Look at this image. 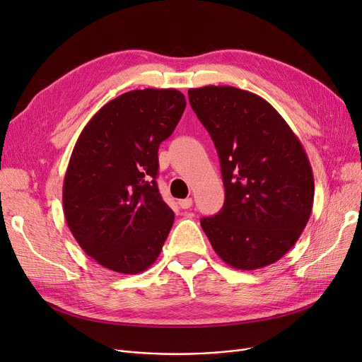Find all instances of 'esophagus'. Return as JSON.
I'll list each match as a JSON object with an SVG mask.
<instances>
[{
	"instance_id": "34e87169",
	"label": "esophagus",
	"mask_w": 362,
	"mask_h": 362,
	"mask_svg": "<svg viewBox=\"0 0 362 362\" xmlns=\"http://www.w3.org/2000/svg\"><path fill=\"white\" fill-rule=\"evenodd\" d=\"M179 205H180V208H183V210H187V208L192 206V198L180 199V201H179Z\"/></svg>"
}]
</instances>
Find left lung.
Instances as JSON below:
<instances>
[{
  "label": "left lung",
  "mask_w": 362,
  "mask_h": 362,
  "mask_svg": "<svg viewBox=\"0 0 362 362\" xmlns=\"http://www.w3.org/2000/svg\"><path fill=\"white\" fill-rule=\"evenodd\" d=\"M217 148L226 199L201 218L216 254L238 270H257L286 254L310 220L314 176L307 152L277 110L235 86L187 90Z\"/></svg>",
  "instance_id": "1"
}]
</instances>
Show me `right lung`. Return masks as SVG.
Masks as SVG:
<instances>
[{
  "label": "right lung",
  "mask_w": 362,
  "mask_h": 362,
  "mask_svg": "<svg viewBox=\"0 0 362 362\" xmlns=\"http://www.w3.org/2000/svg\"><path fill=\"white\" fill-rule=\"evenodd\" d=\"M186 107L177 89H135L83 127L63 183L73 238L103 267L138 274L158 258L175 213L157 187L158 146Z\"/></svg>",
  "instance_id": "1"
}]
</instances>
